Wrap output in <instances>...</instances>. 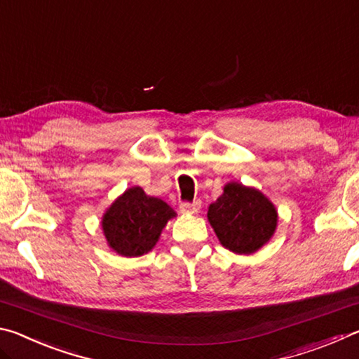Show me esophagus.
<instances>
[{"instance_id":"34e87169","label":"esophagus","mask_w":359,"mask_h":359,"mask_svg":"<svg viewBox=\"0 0 359 359\" xmlns=\"http://www.w3.org/2000/svg\"><path fill=\"white\" fill-rule=\"evenodd\" d=\"M201 208V203L194 201V203H180V210L184 214H196V212Z\"/></svg>"}]
</instances>
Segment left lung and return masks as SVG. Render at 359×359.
Returning a JSON list of instances; mask_svg holds the SVG:
<instances>
[{
  "label": "left lung",
  "instance_id": "1",
  "mask_svg": "<svg viewBox=\"0 0 359 359\" xmlns=\"http://www.w3.org/2000/svg\"><path fill=\"white\" fill-rule=\"evenodd\" d=\"M208 218L222 245L239 255L257 252L277 226V210L269 199L236 182L224 187L222 196L210 204Z\"/></svg>",
  "mask_w": 359,
  "mask_h": 359
}]
</instances>
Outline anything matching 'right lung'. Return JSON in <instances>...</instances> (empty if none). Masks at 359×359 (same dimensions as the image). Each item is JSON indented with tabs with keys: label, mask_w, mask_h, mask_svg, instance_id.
Segmentation results:
<instances>
[{
	"label": "right lung",
	"mask_w": 359,
	"mask_h": 359,
	"mask_svg": "<svg viewBox=\"0 0 359 359\" xmlns=\"http://www.w3.org/2000/svg\"><path fill=\"white\" fill-rule=\"evenodd\" d=\"M172 217L175 212L165 201L133 187L102 217V231L112 250L123 257H141L154 248Z\"/></svg>",
	"instance_id": "obj_1"
}]
</instances>
